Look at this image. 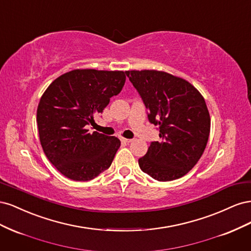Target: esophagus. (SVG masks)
I'll return each mask as SVG.
<instances>
[{"label":"esophagus","instance_id":"esophagus-1","mask_svg":"<svg viewBox=\"0 0 251 251\" xmlns=\"http://www.w3.org/2000/svg\"><path fill=\"white\" fill-rule=\"evenodd\" d=\"M120 140L123 141V142H125V143H130V142H132V141H133L132 139H126V138H121Z\"/></svg>","mask_w":251,"mask_h":251}]
</instances>
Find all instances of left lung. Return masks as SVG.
I'll list each match as a JSON object with an SVG mask.
<instances>
[{"label":"left lung","mask_w":251,"mask_h":251,"mask_svg":"<svg viewBox=\"0 0 251 251\" xmlns=\"http://www.w3.org/2000/svg\"><path fill=\"white\" fill-rule=\"evenodd\" d=\"M159 127L160 141L151 143L138 163L158 181L183 177L199 161L210 132V116L204 97L191 82L157 70L126 71Z\"/></svg>","instance_id":"obj_1"}]
</instances>
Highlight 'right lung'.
<instances>
[{
    "label": "right lung",
    "mask_w": 251,
    "mask_h": 251,
    "mask_svg": "<svg viewBox=\"0 0 251 251\" xmlns=\"http://www.w3.org/2000/svg\"><path fill=\"white\" fill-rule=\"evenodd\" d=\"M124 71L75 69L53 80L36 112L40 141L56 170L74 181H89L110 168L120 140L87 126L120 93Z\"/></svg>",
    "instance_id": "1"
}]
</instances>
